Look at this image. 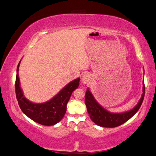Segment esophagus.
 Here are the masks:
<instances>
[{"label":"esophagus","mask_w":156,"mask_h":156,"mask_svg":"<svg viewBox=\"0 0 156 156\" xmlns=\"http://www.w3.org/2000/svg\"><path fill=\"white\" fill-rule=\"evenodd\" d=\"M81 81H83V83H88L90 81V76L88 73H83L81 76Z\"/></svg>","instance_id":"1"}]
</instances>
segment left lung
I'll list each match as a JSON object with an SVG mask.
<instances>
[{
    "mask_svg": "<svg viewBox=\"0 0 156 156\" xmlns=\"http://www.w3.org/2000/svg\"><path fill=\"white\" fill-rule=\"evenodd\" d=\"M142 94L135 107L122 113H113L105 109L95 100L94 95L87 88L85 95V104L90 118L96 125L105 128H115L126 123L135 115L142 104L145 93L144 82L143 81Z\"/></svg>",
    "mask_w": 156,
    "mask_h": 156,
    "instance_id": "8db88e82",
    "label": "left lung"
}]
</instances>
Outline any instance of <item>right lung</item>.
Listing matches in <instances>:
<instances>
[{
    "label": "right lung",
    "instance_id": "obj_1",
    "mask_svg": "<svg viewBox=\"0 0 156 156\" xmlns=\"http://www.w3.org/2000/svg\"><path fill=\"white\" fill-rule=\"evenodd\" d=\"M20 63L21 61L16 68L15 91L16 99L21 111L28 118L41 125L53 126L58 123L66 113L67 104L73 90L78 88L80 77L68 83L48 101L42 103L33 102L24 96L22 88L20 86V80L19 77Z\"/></svg>",
    "mask_w": 156,
    "mask_h": 156
}]
</instances>
